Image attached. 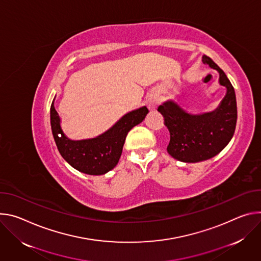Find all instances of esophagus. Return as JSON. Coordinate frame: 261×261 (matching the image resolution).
<instances>
[{
	"mask_svg": "<svg viewBox=\"0 0 261 261\" xmlns=\"http://www.w3.org/2000/svg\"><path fill=\"white\" fill-rule=\"evenodd\" d=\"M158 103H159L158 97L151 95V96L148 98V106H149L150 109H154V108L158 106Z\"/></svg>",
	"mask_w": 261,
	"mask_h": 261,
	"instance_id": "34e87169",
	"label": "esophagus"
}]
</instances>
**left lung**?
Masks as SVG:
<instances>
[{
  "label": "left lung",
  "mask_w": 261,
  "mask_h": 261,
  "mask_svg": "<svg viewBox=\"0 0 261 261\" xmlns=\"http://www.w3.org/2000/svg\"><path fill=\"white\" fill-rule=\"evenodd\" d=\"M202 61L219 71L220 84L227 88L219 108L212 113L190 115L176 103L167 101L158 109L170 133L168 153L186 163L205 161L221 152L232 138L238 120L233 86L210 57L203 56Z\"/></svg>",
  "instance_id": "8db88e82"
}]
</instances>
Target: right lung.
Instances as JSON below:
<instances>
[{
  "label": "right lung",
  "mask_w": 261,
  "mask_h": 261,
  "mask_svg": "<svg viewBox=\"0 0 261 261\" xmlns=\"http://www.w3.org/2000/svg\"><path fill=\"white\" fill-rule=\"evenodd\" d=\"M148 109L143 107L133 111L101 136L82 141H72L65 137L60 126V118L50 106V125L58 150L74 169L89 175H101L118 164L127 133L143 121Z\"/></svg>",
  "instance_id": "right-lung-1"
}]
</instances>
